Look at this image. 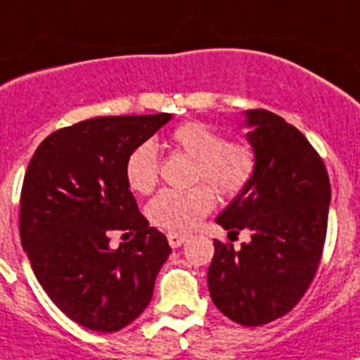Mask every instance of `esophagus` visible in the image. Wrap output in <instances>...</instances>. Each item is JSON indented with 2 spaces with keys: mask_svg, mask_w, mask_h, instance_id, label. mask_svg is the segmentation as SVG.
Segmentation results:
<instances>
[{
  "mask_svg": "<svg viewBox=\"0 0 360 360\" xmlns=\"http://www.w3.org/2000/svg\"><path fill=\"white\" fill-rule=\"evenodd\" d=\"M189 239V236H186V233H169L167 236V240H169V245H171V248H178V246H182L186 240Z\"/></svg>",
  "mask_w": 360,
  "mask_h": 360,
  "instance_id": "34e87169",
  "label": "esophagus"
}]
</instances>
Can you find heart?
Here are the masks:
<instances>
[{
  "label": "heart",
  "mask_w": 360,
  "mask_h": 360,
  "mask_svg": "<svg viewBox=\"0 0 360 360\" xmlns=\"http://www.w3.org/2000/svg\"><path fill=\"white\" fill-rule=\"evenodd\" d=\"M171 139L178 150L195 158V182L206 180L221 197H237L254 178L257 169L254 148L243 141H224L212 124L187 121L174 129ZM124 176L130 189L141 195H148L156 187L158 150L153 141L139 143L129 154ZM211 188L200 184L189 189H163L148 204V219L154 226L173 233L191 230L215 206V193Z\"/></svg>",
  "instance_id": "1"
}]
</instances>
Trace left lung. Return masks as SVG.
<instances>
[{"label":"left lung","mask_w":360,"mask_h":360,"mask_svg":"<svg viewBox=\"0 0 360 360\" xmlns=\"http://www.w3.org/2000/svg\"><path fill=\"white\" fill-rule=\"evenodd\" d=\"M246 139L257 169L245 191L217 217L230 233L250 240H213L207 270L213 304L240 326H263L287 314L313 281L328 230L331 186L313 145L269 110L245 112Z\"/></svg>","instance_id":"1"}]
</instances>
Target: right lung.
<instances>
[{"label": "right lung", "mask_w": 360, "mask_h": 360, "mask_svg": "<svg viewBox=\"0 0 360 360\" xmlns=\"http://www.w3.org/2000/svg\"><path fill=\"white\" fill-rule=\"evenodd\" d=\"M171 120L173 114L80 121L47 136L29 162L20 200L22 246L47 296L82 328L120 331L153 298L171 246L139 213L124 163ZM112 231L134 237L114 251Z\"/></svg>", "instance_id": "1"}]
</instances>
